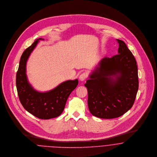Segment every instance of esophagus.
<instances>
[{
    "instance_id": "1",
    "label": "esophagus",
    "mask_w": 157,
    "mask_h": 157,
    "mask_svg": "<svg viewBox=\"0 0 157 157\" xmlns=\"http://www.w3.org/2000/svg\"><path fill=\"white\" fill-rule=\"evenodd\" d=\"M88 75H87V74H86L85 72H83L82 74H81L79 76V79L80 81H84L86 79Z\"/></svg>"
}]
</instances>
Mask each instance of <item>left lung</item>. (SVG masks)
<instances>
[{
  "label": "left lung",
  "instance_id": "1",
  "mask_svg": "<svg viewBox=\"0 0 157 157\" xmlns=\"http://www.w3.org/2000/svg\"><path fill=\"white\" fill-rule=\"evenodd\" d=\"M116 41L119 54L102 59L85 84L91 113L103 119L118 117L127 112L138 90L136 59L123 41Z\"/></svg>",
  "mask_w": 157,
  "mask_h": 157
}]
</instances>
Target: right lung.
<instances>
[{"label":"right lung","mask_w":157,"mask_h":157,"mask_svg":"<svg viewBox=\"0 0 157 157\" xmlns=\"http://www.w3.org/2000/svg\"><path fill=\"white\" fill-rule=\"evenodd\" d=\"M39 40L41 38L36 40L22 53L16 73V83L19 99L23 107L39 119H49L63 113L68 97L78 82L77 79L64 82L47 93H39L33 89L27 81L26 63Z\"/></svg>","instance_id":"right-lung-1"}]
</instances>
